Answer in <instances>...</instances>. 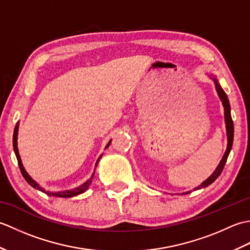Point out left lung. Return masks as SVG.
Here are the masks:
<instances>
[{
    "label": "left lung",
    "instance_id": "8db88e82",
    "mask_svg": "<svg viewBox=\"0 0 250 250\" xmlns=\"http://www.w3.org/2000/svg\"><path fill=\"white\" fill-rule=\"evenodd\" d=\"M213 81H214L215 87H216V91L218 92L219 99L221 100L222 105H224V107H225V121H226V129H227V136H228V145H227V150L225 152V155H224V157H222L221 161L219 162L218 167H216L214 173L211 174L210 176L207 178L206 180H204V182L202 183L200 186H198V187L194 188L193 190L206 188L207 186L213 184L215 180L219 177V175L221 174L222 169H224V167H225L227 159H228V157H229V153L231 151V148H232V145H233V136H234V125H233V120H232V117H231V107H230L229 100H228L226 92L224 91V89L220 87V84H219L218 81H217V78L215 76H213ZM190 192H191V191H187V192H184L183 194H188Z\"/></svg>",
    "mask_w": 250,
    "mask_h": 250
}]
</instances>
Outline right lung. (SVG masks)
<instances>
[{
	"label": "right lung",
	"mask_w": 250,
	"mask_h": 250,
	"mask_svg": "<svg viewBox=\"0 0 250 250\" xmlns=\"http://www.w3.org/2000/svg\"><path fill=\"white\" fill-rule=\"evenodd\" d=\"M18 128H19V122H17V125H16V126H15V130H14L13 146H14V151H15V153H16V157H17L18 166H19V167H20L21 174H22V176H23V177H24V179L26 180V183H28L29 185H31L32 187H33V188H35V189H37V190L42 191V192L46 193L47 195H50V196H51V195H52V196H58V198H72V196H75V195H77V194H81V193L84 192V191H86V190L89 188V186L91 185V183H92V179H93V177H94V172H95V171L93 172V174L91 175V177H90V178L87 180L86 183L83 184L82 186H79V187H77V188H75V189L61 191V192H51V191H47V190H45L44 188H42L41 186H40L39 184H37L34 179H32L30 175H29L28 173H26V171H25L24 167H23V164H22V162H21L20 155H19V151H18V147H17ZM110 142H111V140L108 142V144L106 145V147H105V148H107V147L110 145ZM102 156H103V155H101V156L99 157L97 163H95V167H97L98 163H99V161H100V159L102 158Z\"/></svg>",
	"instance_id": "1"
}]
</instances>
